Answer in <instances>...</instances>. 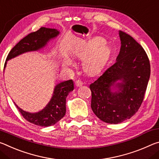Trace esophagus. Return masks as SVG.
I'll use <instances>...</instances> for the list:
<instances>
[{
  "instance_id": "esophagus-1",
  "label": "esophagus",
  "mask_w": 159,
  "mask_h": 159,
  "mask_svg": "<svg viewBox=\"0 0 159 159\" xmlns=\"http://www.w3.org/2000/svg\"><path fill=\"white\" fill-rule=\"evenodd\" d=\"M75 85H76L77 87H82L83 85V83L81 80H77V81L75 82Z\"/></svg>"
}]
</instances>
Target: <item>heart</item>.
Listing matches in <instances>:
<instances>
[{"mask_svg":"<svg viewBox=\"0 0 159 159\" xmlns=\"http://www.w3.org/2000/svg\"><path fill=\"white\" fill-rule=\"evenodd\" d=\"M109 51L106 41L102 38L93 39L82 47L77 49L74 53L76 56L84 57L83 67L86 71L93 72L102 66Z\"/></svg>","mask_w":159,"mask_h":159,"instance_id":"obj_1","label":"heart"}]
</instances>
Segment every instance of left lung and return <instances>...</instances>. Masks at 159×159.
Returning <instances> with one entry per match:
<instances>
[{
	"mask_svg": "<svg viewBox=\"0 0 159 159\" xmlns=\"http://www.w3.org/2000/svg\"><path fill=\"white\" fill-rule=\"evenodd\" d=\"M119 35L121 47L116 62L89 86L93 112L110 124L120 123L137 113L151 72L149 58L142 46L125 32L120 31ZM113 88L118 90L114 92Z\"/></svg>",
	"mask_w": 159,
	"mask_h": 159,
	"instance_id": "8db88e82",
	"label": "left lung"
}]
</instances>
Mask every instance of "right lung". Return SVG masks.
I'll list each match as a JSON object with an SVG mask.
<instances>
[{
  "label": "right lung",
  "mask_w": 159,
  "mask_h": 159,
  "mask_svg": "<svg viewBox=\"0 0 159 159\" xmlns=\"http://www.w3.org/2000/svg\"><path fill=\"white\" fill-rule=\"evenodd\" d=\"M59 33V31L56 29L41 27L36 32L29 34L12 48L6 61L26 52L39 50L47 44L49 40L56 37ZM6 62H5L4 68L6 66ZM73 89L74 83L72 80L59 83L54 88L53 96L48 103L37 113L26 112L15 104L24 118L28 122L41 127L51 126L66 115V98Z\"/></svg>",
  "instance_id": "right-lung-1"
}]
</instances>
